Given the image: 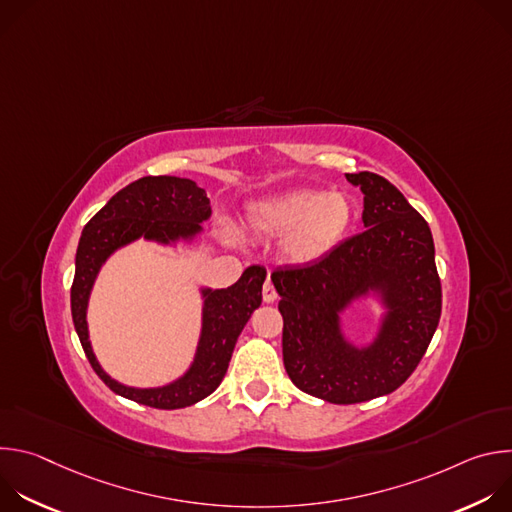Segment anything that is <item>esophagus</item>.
Segmentation results:
<instances>
[{
    "label": "esophagus",
    "mask_w": 512,
    "mask_h": 512,
    "mask_svg": "<svg viewBox=\"0 0 512 512\" xmlns=\"http://www.w3.org/2000/svg\"><path fill=\"white\" fill-rule=\"evenodd\" d=\"M263 300H265L267 304H271V302L277 300V291H275V287H273V283H271L269 277H267L265 283H263Z\"/></svg>",
    "instance_id": "obj_1"
}]
</instances>
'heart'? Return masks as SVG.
<instances>
[{
  "mask_svg": "<svg viewBox=\"0 0 512 512\" xmlns=\"http://www.w3.org/2000/svg\"><path fill=\"white\" fill-rule=\"evenodd\" d=\"M354 206L346 194L289 190L253 206L249 223L263 237H281V253L296 265H314L346 239Z\"/></svg>",
  "mask_w": 512,
  "mask_h": 512,
  "instance_id": "obj_1",
  "label": "heart"
}]
</instances>
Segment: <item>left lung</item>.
<instances>
[{"label": "left lung", "mask_w": 512, "mask_h": 512, "mask_svg": "<svg viewBox=\"0 0 512 512\" xmlns=\"http://www.w3.org/2000/svg\"><path fill=\"white\" fill-rule=\"evenodd\" d=\"M364 194L362 233L324 261L271 273L281 296L283 364L300 391L352 405L399 389L423 358L442 316V281L425 218L383 176L346 174ZM388 287L382 338L364 351L337 334V310L367 286Z\"/></svg>", "instance_id": "left-lung-1"}]
</instances>
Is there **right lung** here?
<instances>
[{"instance_id":"right-lung-1","label":"right lung","mask_w":512,"mask_h":512,"mask_svg":"<svg viewBox=\"0 0 512 512\" xmlns=\"http://www.w3.org/2000/svg\"><path fill=\"white\" fill-rule=\"evenodd\" d=\"M210 216V202L192 180L145 176L119 190L85 225L77 269L70 287V310L83 350L99 379L117 395L156 409H182L208 397L227 375L237 338L251 314L261 306L265 267L251 265L227 287L204 291V328L194 367L174 385L162 389H131L109 379L91 350L87 334V300L101 263L121 245L137 239L188 237Z\"/></svg>"}]
</instances>
